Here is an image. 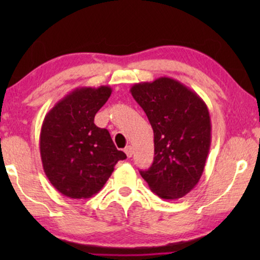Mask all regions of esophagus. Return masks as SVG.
<instances>
[{"mask_svg": "<svg viewBox=\"0 0 260 260\" xmlns=\"http://www.w3.org/2000/svg\"><path fill=\"white\" fill-rule=\"evenodd\" d=\"M124 151H125V154H126V156L127 157H131V156H133V154H134V149H133V147H131V145H127V147L124 149Z\"/></svg>", "mask_w": 260, "mask_h": 260, "instance_id": "1", "label": "esophagus"}]
</instances>
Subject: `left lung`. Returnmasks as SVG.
<instances>
[{
	"mask_svg": "<svg viewBox=\"0 0 260 260\" xmlns=\"http://www.w3.org/2000/svg\"><path fill=\"white\" fill-rule=\"evenodd\" d=\"M154 130V162L141 175L165 200L184 197L197 186L211 148L212 124L206 103L169 77L130 88Z\"/></svg>",
	"mask_w": 260,
	"mask_h": 260,
	"instance_id": "obj_1",
	"label": "left lung"
}]
</instances>
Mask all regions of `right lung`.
Returning a JSON list of instances; mask_svg holds the SVG:
<instances>
[{
    "mask_svg": "<svg viewBox=\"0 0 260 260\" xmlns=\"http://www.w3.org/2000/svg\"><path fill=\"white\" fill-rule=\"evenodd\" d=\"M110 86L77 87L45 116L40 133L42 167L49 182L71 199H88L102 189L126 155L117 150L106 129L94 124Z\"/></svg>",
    "mask_w": 260,
    "mask_h": 260,
    "instance_id": "1",
    "label": "right lung"
}]
</instances>
